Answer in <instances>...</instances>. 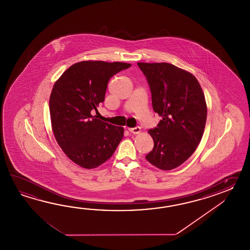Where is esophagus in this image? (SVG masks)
<instances>
[{
  "mask_svg": "<svg viewBox=\"0 0 250 250\" xmlns=\"http://www.w3.org/2000/svg\"><path fill=\"white\" fill-rule=\"evenodd\" d=\"M128 131L132 134H138L140 132V127H129Z\"/></svg>",
  "mask_w": 250,
  "mask_h": 250,
  "instance_id": "34e87169",
  "label": "esophagus"
}]
</instances>
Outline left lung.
Listing matches in <instances>:
<instances>
[{
  "mask_svg": "<svg viewBox=\"0 0 250 250\" xmlns=\"http://www.w3.org/2000/svg\"><path fill=\"white\" fill-rule=\"evenodd\" d=\"M138 66L147 80L154 112L162 117L149 129L154 148L146 159L161 170H172L188 159L201 141L208 115L205 96L191 73L172 64Z\"/></svg>",
  "mask_w": 250,
  "mask_h": 250,
  "instance_id": "left-lung-1",
  "label": "left lung"
}]
</instances>
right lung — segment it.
Listing matches in <instances>:
<instances>
[{
	"instance_id": "obj_1",
	"label": "right lung",
	"mask_w": 250,
	"mask_h": 250,
	"mask_svg": "<svg viewBox=\"0 0 250 250\" xmlns=\"http://www.w3.org/2000/svg\"><path fill=\"white\" fill-rule=\"evenodd\" d=\"M131 64L101 61L70 66L54 84L50 115L55 139L75 164L93 169L112 157L124 135L123 127L91 114L104 101L108 81Z\"/></svg>"
}]
</instances>
